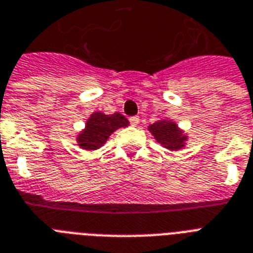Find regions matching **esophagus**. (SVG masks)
<instances>
[{"label":"esophagus","instance_id":"34e87169","mask_svg":"<svg viewBox=\"0 0 253 253\" xmlns=\"http://www.w3.org/2000/svg\"><path fill=\"white\" fill-rule=\"evenodd\" d=\"M139 121H140L139 120V117H131L130 118V123L133 127H136L137 125H139Z\"/></svg>","mask_w":253,"mask_h":253}]
</instances>
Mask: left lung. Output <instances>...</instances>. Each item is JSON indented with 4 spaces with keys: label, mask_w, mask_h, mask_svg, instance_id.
<instances>
[{
    "label": "left lung",
    "mask_w": 253,
    "mask_h": 253,
    "mask_svg": "<svg viewBox=\"0 0 253 253\" xmlns=\"http://www.w3.org/2000/svg\"><path fill=\"white\" fill-rule=\"evenodd\" d=\"M148 131L153 135L155 140L168 151L184 149L188 141V135L170 118H161L153 125H149Z\"/></svg>",
    "instance_id": "left-lung-1"
}]
</instances>
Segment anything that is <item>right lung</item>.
<instances>
[{
	"label": "right lung",
	"mask_w": 253,
	"mask_h": 253,
	"mask_svg": "<svg viewBox=\"0 0 253 253\" xmlns=\"http://www.w3.org/2000/svg\"><path fill=\"white\" fill-rule=\"evenodd\" d=\"M130 122L120 113L105 114L93 112L85 121V126L77 135V143L84 151H97L105 144L110 135L121 127H127Z\"/></svg>",
	"instance_id": "add662e5"
}]
</instances>
